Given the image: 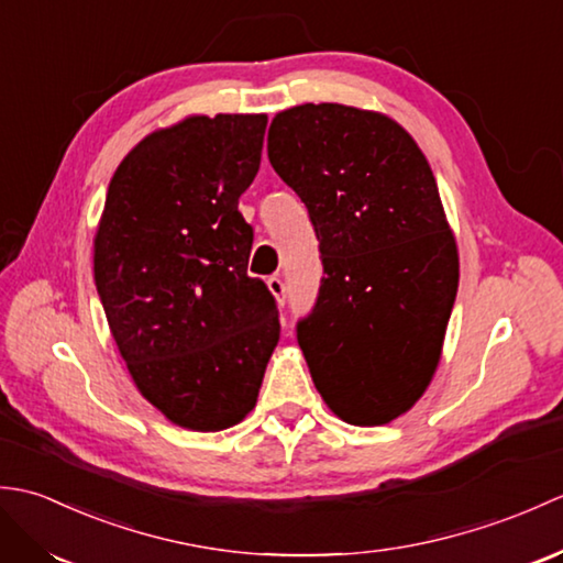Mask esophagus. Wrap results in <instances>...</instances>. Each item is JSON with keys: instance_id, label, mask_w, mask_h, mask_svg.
Segmentation results:
<instances>
[{"instance_id": "34e87169", "label": "esophagus", "mask_w": 563, "mask_h": 563, "mask_svg": "<svg viewBox=\"0 0 563 563\" xmlns=\"http://www.w3.org/2000/svg\"><path fill=\"white\" fill-rule=\"evenodd\" d=\"M266 285H268V290L273 292L275 300L283 305L285 302V283H283L280 275H271V278L266 280Z\"/></svg>"}]
</instances>
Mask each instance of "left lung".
I'll return each instance as SVG.
<instances>
[{"mask_svg": "<svg viewBox=\"0 0 563 563\" xmlns=\"http://www.w3.org/2000/svg\"><path fill=\"white\" fill-rule=\"evenodd\" d=\"M268 159L309 210L327 278L297 343L329 409L385 426L423 397L460 283L457 242L416 140L377 111L302 103Z\"/></svg>", "mask_w": 563, "mask_h": 563, "instance_id": "obj_1", "label": "left lung"}]
</instances>
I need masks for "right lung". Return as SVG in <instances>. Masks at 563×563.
I'll return each instance as SVG.
<instances>
[{"instance_id": "add662e5", "label": "right lung", "mask_w": 563, "mask_h": 563, "mask_svg": "<svg viewBox=\"0 0 563 563\" xmlns=\"http://www.w3.org/2000/svg\"><path fill=\"white\" fill-rule=\"evenodd\" d=\"M266 113L188 115L128 152L93 236V280L128 373L172 423L214 433L254 409L280 339L239 196Z\"/></svg>"}]
</instances>
